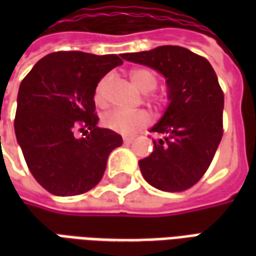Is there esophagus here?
I'll use <instances>...</instances> for the list:
<instances>
[{"instance_id": "1", "label": "esophagus", "mask_w": 256, "mask_h": 256, "mask_svg": "<svg viewBox=\"0 0 256 256\" xmlns=\"http://www.w3.org/2000/svg\"><path fill=\"white\" fill-rule=\"evenodd\" d=\"M133 137H123V142L126 145H130L132 142H133Z\"/></svg>"}]
</instances>
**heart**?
I'll return each instance as SVG.
<instances>
[{
	"instance_id": "b5f03b06",
	"label": "heart",
	"mask_w": 256,
	"mask_h": 256,
	"mask_svg": "<svg viewBox=\"0 0 256 256\" xmlns=\"http://www.w3.org/2000/svg\"><path fill=\"white\" fill-rule=\"evenodd\" d=\"M130 79L133 84L142 93H148L154 90L158 84V78L150 70L146 68H137L130 72ZM108 79H101L97 84L94 90V101L97 106L106 104V86ZM160 102V100H159ZM102 123L104 126L111 128L123 136L134 134L140 128L148 126L150 123V115L146 111L128 112L122 110H112L102 115Z\"/></svg>"
}]
</instances>
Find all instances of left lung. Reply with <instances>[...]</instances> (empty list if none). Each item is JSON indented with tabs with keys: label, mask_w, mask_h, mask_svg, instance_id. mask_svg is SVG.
<instances>
[{
	"label": "left lung",
	"mask_w": 256,
	"mask_h": 256,
	"mask_svg": "<svg viewBox=\"0 0 256 256\" xmlns=\"http://www.w3.org/2000/svg\"><path fill=\"white\" fill-rule=\"evenodd\" d=\"M164 75L168 100L152 133L154 150L140 160L145 181L164 192H182L200 181L224 134V92L207 58L182 46L164 45L148 52L123 53Z\"/></svg>",
	"instance_id": "1"
}]
</instances>
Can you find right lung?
I'll return each instance as SVG.
<instances>
[{
	"label": "right lung",
	"instance_id": "add662e5",
	"mask_svg": "<svg viewBox=\"0 0 256 256\" xmlns=\"http://www.w3.org/2000/svg\"><path fill=\"white\" fill-rule=\"evenodd\" d=\"M123 62L116 54L49 53L22 80L14 133L36 182L56 196L88 192L104 176L122 136L97 126L94 90ZM80 131L85 137L78 139Z\"/></svg>",
	"mask_w": 256,
	"mask_h": 256
}]
</instances>
